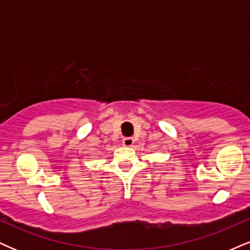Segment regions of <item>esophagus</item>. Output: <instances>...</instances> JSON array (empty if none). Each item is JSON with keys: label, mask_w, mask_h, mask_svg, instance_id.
I'll return each instance as SVG.
<instances>
[{"label": "esophagus", "mask_w": 250, "mask_h": 250, "mask_svg": "<svg viewBox=\"0 0 250 250\" xmlns=\"http://www.w3.org/2000/svg\"><path fill=\"white\" fill-rule=\"evenodd\" d=\"M134 138L133 137H125L122 140V144L125 146H133V144H134Z\"/></svg>", "instance_id": "34e87169"}]
</instances>
